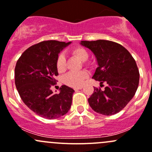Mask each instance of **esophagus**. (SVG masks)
Here are the masks:
<instances>
[{
    "mask_svg": "<svg viewBox=\"0 0 152 152\" xmlns=\"http://www.w3.org/2000/svg\"><path fill=\"white\" fill-rule=\"evenodd\" d=\"M83 88V86H79V87H76V88H74L75 91H77V90L78 89H81V88Z\"/></svg>",
    "mask_w": 152,
    "mask_h": 152,
    "instance_id": "34e87169",
    "label": "esophagus"
}]
</instances>
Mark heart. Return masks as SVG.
<instances>
[{
	"label": "heart",
	"mask_w": 152,
	"mask_h": 152,
	"mask_svg": "<svg viewBox=\"0 0 152 152\" xmlns=\"http://www.w3.org/2000/svg\"><path fill=\"white\" fill-rule=\"evenodd\" d=\"M71 53L83 62L86 61L88 58V52L81 46H77L72 49ZM56 66L58 72L60 73L64 72L66 69V58L63 54H60L58 55L56 61ZM88 72L86 71L79 72H69L64 76V83L69 86L76 88L83 85L84 80L88 77Z\"/></svg>",
	"instance_id": "heart-1"
}]
</instances>
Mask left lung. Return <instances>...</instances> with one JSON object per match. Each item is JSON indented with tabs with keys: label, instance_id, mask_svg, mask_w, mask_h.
<instances>
[{
	"label": "left lung",
	"instance_id": "obj_1",
	"mask_svg": "<svg viewBox=\"0 0 152 152\" xmlns=\"http://www.w3.org/2000/svg\"><path fill=\"white\" fill-rule=\"evenodd\" d=\"M80 44L95 55L98 67L92 78L106 82L104 90L94 87L88 99L94 112L112 115L121 112L133 98L138 85L140 73L133 57L122 45L106 40H83Z\"/></svg>",
	"mask_w": 152,
	"mask_h": 152
}]
</instances>
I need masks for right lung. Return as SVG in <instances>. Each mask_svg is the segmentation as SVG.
I'll return each instance as SVG.
<instances>
[{
	"label": "right lung",
	"mask_w": 152,
	"mask_h": 152,
	"mask_svg": "<svg viewBox=\"0 0 152 152\" xmlns=\"http://www.w3.org/2000/svg\"><path fill=\"white\" fill-rule=\"evenodd\" d=\"M71 42L45 40L30 46L18 60L15 83L26 106L39 116L56 119L66 115L72 106L74 89L66 85L59 94L51 90L58 75V54Z\"/></svg>",
	"instance_id": "obj_1"
}]
</instances>
